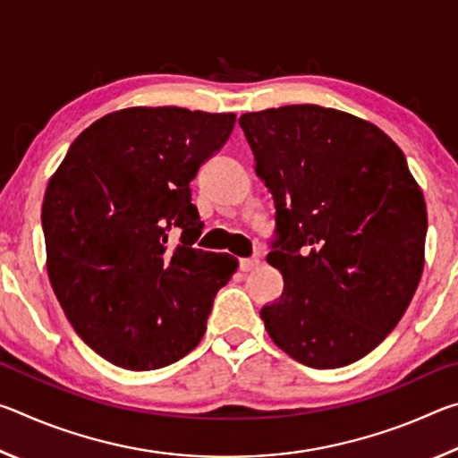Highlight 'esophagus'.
Returning a JSON list of instances; mask_svg holds the SVG:
<instances>
[{"label":"esophagus","mask_w":458,"mask_h":458,"mask_svg":"<svg viewBox=\"0 0 458 458\" xmlns=\"http://www.w3.org/2000/svg\"><path fill=\"white\" fill-rule=\"evenodd\" d=\"M260 265V260L254 257V259H242L240 260V270H242V273H248V270H254Z\"/></svg>","instance_id":"1"}]
</instances>
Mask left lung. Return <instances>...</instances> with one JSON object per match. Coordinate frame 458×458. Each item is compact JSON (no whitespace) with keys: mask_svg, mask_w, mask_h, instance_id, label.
Returning <instances> with one entry per match:
<instances>
[{"mask_svg":"<svg viewBox=\"0 0 458 458\" xmlns=\"http://www.w3.org/2000/svg\"><path fill=\"white\" fill-rule=\"evenodd\" d=\"M273 193L281 299L270 339L309 368H344L396 327L424 268L426 204L404 153L374 123L286 105L240 117Z\"/></svg>","mask_w":458,"mask_h":458,"instance_id":"8db88e82","label":"left lung"}]
</instances>
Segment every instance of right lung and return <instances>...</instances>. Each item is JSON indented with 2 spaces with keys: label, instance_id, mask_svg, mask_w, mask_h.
<instances>
[{
  "label": "right lung",
  "instance_id": "1",
  "mask_svg": "<svg viewBox=\"0 0 458 458\" xmlns=\"http://www.w3.org/2000/svg\"><path fill=\"white\" fill-rule=\"evenodd\" d=\"M234 113L131 106L76 137L42 206L46 268L90 350L143 371L188 355L206 331L230 254L191 248L201 232L190 182L226 143ZM182 230V244L166 232Z\"/></svg>",
  "mask_w": 458,
  "mask_h": 458
}]
</instances>
